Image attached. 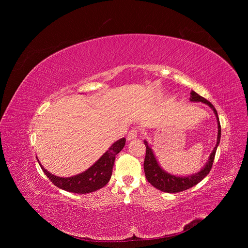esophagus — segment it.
I'll use <instances>...</instances> for the list:
<instances>
[{
  "label": "esophagus",
  "instance_id": "obj_1",
  "mask_svg": "<svg viewBox=\"0 0 248 248\" xmlns=\"http://www.w3.org/2000/svg\"><path fill=\"white\" fill-rule=\"evenodd\" d=\"M136 137H137V130H136V129H131V130L128 132L127 136H126V140H127V141H130V140H132V139H135Z\"/></svg>",
  "mask_w": 248,
  "mask_h": 248
}]
</instances>
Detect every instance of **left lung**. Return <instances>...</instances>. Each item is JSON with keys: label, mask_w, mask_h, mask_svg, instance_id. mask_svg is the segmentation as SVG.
I'll return each instance as SVG.
<instances>
[{"label": "left lung", "mask_w": 248, "mask_h": 248, "mask_svg": "<svg viewBox=\"0 0 248 248\" xmlns=\"http://www.w3.org/2000/svg\"><path fill=\"white\" fill-rule=\"evenodd\" d=\"M189 100H190V102H201L203 104H206L212 110H213V112L217 118V124H218L217 144L215 145L213 151H212V153L210 154L208 161L206 162L204 167L199 171L192 173V174L186 175V176H180V175L171 174L161 168V166L159 165V163L153 153V150L148 145L147 141L144 140V144L146 146V155H145V160H144V172L146 175V179L154 187H156L157 189H159L163 192H168V193L181 192V191L186 190V189L196 186L198 183H200L211 170L212 165H213V162H214L217 148L220 143L221 124H220L218 113H217L216 109L214 108V106L194 91L190 92Z\"/></svg>", "instance_id": "obj_1"}]
</instances>
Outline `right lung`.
<instances>
[{"label": "right lung", "instance_id": "add662e5", "mask_svg": "<svg viewBox=\"0 0 248 248\" xmlns=\"http://www.w3.org/2000/svg\"><path fill=\"white\" fill-rule=\"evenodd\" d=\"M124 145V137L117 140L89 169L69 178H61L51 173L41 165L38 158L37 161L49 180L59 188L74 193H89L102 188L109 183L113 172L116 155L122 151Z\"/></svg>", "mask_w": 248, "mask_h": 248}]
</instances>
